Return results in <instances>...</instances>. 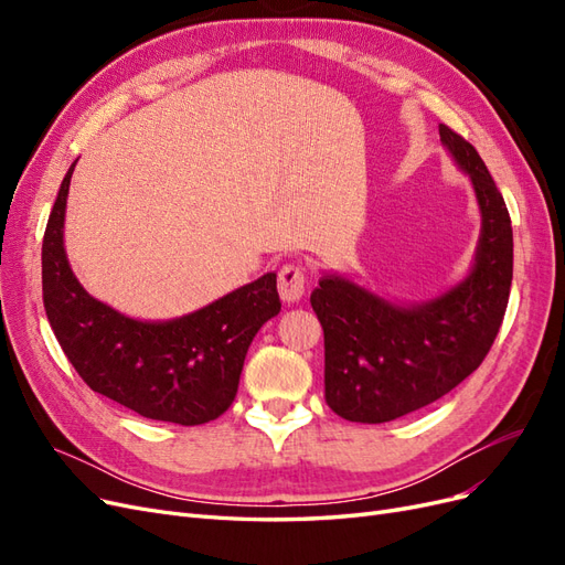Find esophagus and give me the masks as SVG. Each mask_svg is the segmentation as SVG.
I'll use <instances>...</instances> for the list:
<instances>
[{
  "label": "esophagus",
  "mask_w": 565,
  "mask_h": 565,
  "mask_svg": "<svg viewBox=\"0 0 565 565\" xmlns=\"http://www.w3.org/2000/svg\"><path fill=\"white\" fill-rule=\"evenodd\" d=\"M278 292L282 301H299L306 292V273L299 264H285L278 273Z\"/></svg>",
  "instance_id": "obj_1"
}]
</instances>
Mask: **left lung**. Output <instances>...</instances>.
<instances>
[{"mask_svg":"<svg viewBox=\"0 0 565 565\" xmlns=\"http://www.w3.org/2000/svg\"><path fill=\"white\" fill-rule=\"evenodd\" d=\"M471 177L483 231L467 280L422 306H396L324 276L311 306L324 332V401L349 422L382 424L446 396L483 363L498 337L514 276V235L502 193L478 150L438 127Z\"/></svg>","mask_w":565,"mask_h":565,"instance_id":"1","label":"left lung"}]
</instances>
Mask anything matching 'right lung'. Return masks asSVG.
I'll use <instances>...</instances> for the list:
<instances>
[{"label":"right lung","instance_id":"obj_1","mask_svg":"<svg viewBox=\"0 0 565 565\" xmlns=\"http://www.w3.org/2000/svg\"><path fill=\"white\" fill-rule=\"evenodd\" d=\"M67 169L42 245L51 330L92 391L141 417L195 426L231 407L254 334L280 313L276 273L169 322H141L87 295L63 249Z\"/></svg>","mask_w":565,"mask_h":565}]
</instances>
